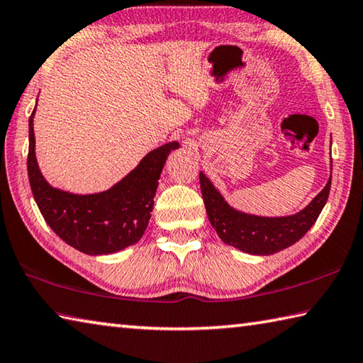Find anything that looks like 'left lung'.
I'll return each mask as SVG.
<instances>
[{"instance_id":"obj_1","label":"left lung","mask_w":363,"mask_h":363,"mask_svg":"<svg viewBox=\"0 0 363 363\" xmlns=\"http://www.w3.org/2000/svg\"><path fill=\"white\" fill-rule=\"evenodd\" d=\"M332 179L308 206L294 216L260 217L233 209L222 199L206 176L200 173V187L208 219L219 238L242 252L268 255L292 246L318 220L330 194Z\"/></svg>"}]
</instances>
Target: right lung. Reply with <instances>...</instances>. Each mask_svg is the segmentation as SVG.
<instances>
[{
    "instance_id": "add662e5",
    "label": "right lung",
    "mask_w": 363,
    "mask_h": 363,
    "mask_svg": "<svg viewBox=\"0 0 363 363\" xmlns=\"http://www.w3.org/2000/svg\"><path fill=\"white\" fill-rule=\"evenodd\" d=\"M28 121V179L33 196L48 225L60 238L89 255L113 254L141 240L147 228L163 164L176 141L149 152L130 174L106 192L74 195L50 187L35 155L33 117Z\"/></svg>"
}]
</instances>
